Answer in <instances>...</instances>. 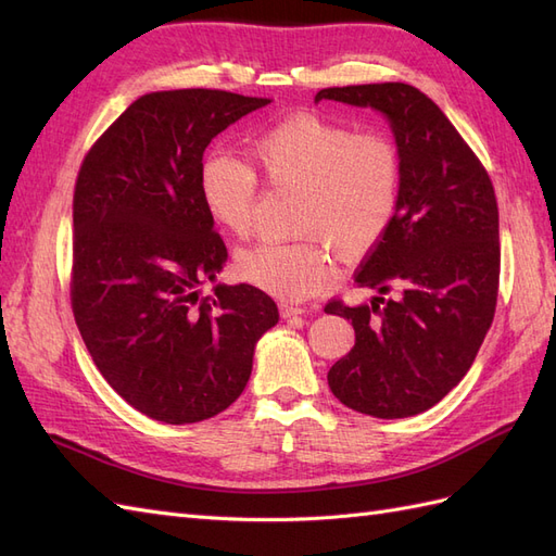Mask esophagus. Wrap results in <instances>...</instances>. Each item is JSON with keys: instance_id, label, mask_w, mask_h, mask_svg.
<instances>
[{"instance_id": "1", "label": "esophagus", "mask_w": 556, "mask_h": 556, "mask_svg": "<svg viewBox=\"0 0 556 556\" xmlns=\"http://www.w3.org/2000/svg\"><path fill=\"white\" fill-rule=\"evenodd\" d=\"M278 308H280V315H282V317H296V315H304V313H306L301 306L288 304V301H282V304H280Z\"/></svg>"}]
</instances>
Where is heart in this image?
<instances>
[{
    "label": "heart",
    "instance_id": "heart-1",
    "mask_svg": "<svg viewBox=\"0 0 556 556\" xmlns=\"http://www.w3.org/2000/svg\"><path fill=\"white\" fill-rule=\"evenodd\" d=\"M252 166L229 153L201 160L199 199L215 225L248 237L257 213V175L271 190L299 192L296 241H264L243 250L237 271L285 301L325 290L331 276L329 241L345 257L374 250L396 220L403 155L384 131H357L317 113H294L266 125L250 143Z\"/></svg>",
    "mask_w": 556,
    "mask_h": 556
}]
</instances>
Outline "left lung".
Masks as SVG:
<instances>
[{
    "label": "left lung",
    "mask_w": 556,
    "mask_h": 556,
    "mask_svg": "<svg viewBox=\"0 0 556 556\" xmlns=\"http://www.w3.org/2000/svg\"><path fill=\"white\" fill-rule=\"evenodd\" d=\"M319 99L382 111L406 169L396 220L355 271L378 296L325 306L355 327L329 387L364 415L425 413L459 384L492 327L501 274L492 178L445 113L406 83L325 88Z\"/></svg>",
    "instance_id": "8db88e82"
}]
</instances>
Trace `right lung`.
Returning <instances> with one entry per match:
<instances>
[{"instance_id": "add662e5", "label": "right lung", "mask_w": 556, "mask_h": 556, "mask_svg": "<svg viewBox=\"0 0 556 556\" xmlns=\"http://www.w3.org/2000/svg\"><path fill=\"white\" fill-rule=\"evenodd\" d=\"M268 99L148 92L83 157L74 188L72 311L94 366L131 408L192 425L245 390L260 336L278 323L252 285H215L227 245L199 199L213 137Z\"/></svg>"}]
</instances>
